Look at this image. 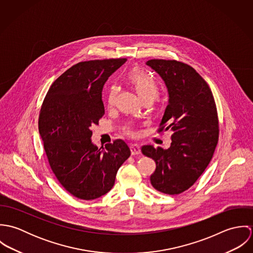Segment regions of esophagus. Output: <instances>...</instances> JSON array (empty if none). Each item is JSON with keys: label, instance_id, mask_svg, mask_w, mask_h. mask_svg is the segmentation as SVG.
Listing matches in <instances>:
<instances>
[{"label": "esophagus", "instance_id": "34e87169", "mask_svg": "<svg viewBox=\"0 0 253 253\" xmlns=\"http://www.w3.org/2000/svg\"><path fill=\"white\" fill-rule=\"evenodd\" d=\"M130 152H131V155L135 156V155H140L141 154V149H140V146L137 144H132L130 146Z\"/></svg>", "mask_w": 253, "mask_h": 253}]
</instances>
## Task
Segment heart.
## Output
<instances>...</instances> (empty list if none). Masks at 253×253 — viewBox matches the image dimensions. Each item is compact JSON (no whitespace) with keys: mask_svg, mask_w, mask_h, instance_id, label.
Returning <instances> with one entry per match:
<instances>
[{"mask_svg":"<svg viewBox=\"0 0 253 253\" xmlns=\"http://www.w3.org/2000/svg\"><path fill=\"white\" fill-rule=\"evenodd\" d=\"M127 80L133 85L134 89L136 90L141 100L144 98L155 99L158 96L159 94L158 83L149 74L143 72L139 69H133L132 71L128 73ZM117 90L118 88L115 84H112L109 87L108 92L106 95V104L108 107H111L114 104L115 97L117 95ZM124 131L126 134L133 135V131L129 127H126Z\"/></svg>","mask_w":253,"mask_h":253,"instance_id":"1","label":"heart"}]
</instances>
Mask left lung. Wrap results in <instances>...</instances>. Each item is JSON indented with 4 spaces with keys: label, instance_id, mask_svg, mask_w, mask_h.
<instances>
[{
    "label": "left lung",
    "instance_id": "obj_1",
    "mask_svg": "<svg viewBox=\"0 0 253 253\" xmlns=\"http://www.w3.org/2000/svg\"><path fill=\"white\" fill-rule=\"evenodd\" d=\"M164 80L169 104L159 132L171 129L169 149L144 145L142 154L156 162L152 186L168 195L188 190L205 171L218 141V117L212 92L193 67L176 60L146 62Z\"/></svg>",
    "mask_w": 253,
    "mask_h": 253
}]
</instances>
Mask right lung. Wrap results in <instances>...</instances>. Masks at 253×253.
I'll return each mask as SVG.
<instances>
[{
  "label": "right lung",
  "instance_id": "right-lung-1",
  "mask_svg": "<svg viewBox=\"0 0 253 253\" xmlns=\"http://www.w3.org/2000/svg\"><path fill=\"white\" fill-rule=\"evenodd\" d=\"M126 58L80 62L49 87L39 116V132L59 183L81 200L97 199L112 189L120 167L130 156L121 139L98 149L92 125L104 115L103 85Z\"/></svg>",
  "mask_w": 253,
  "mask_h": 253
}]
</instances>
